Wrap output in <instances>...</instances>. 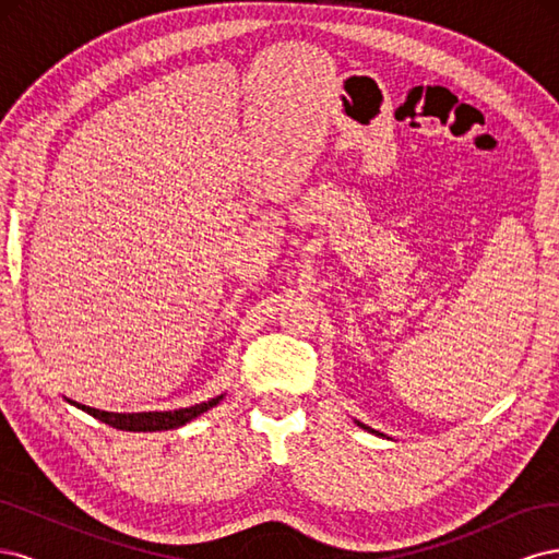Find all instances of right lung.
Segmentation results:
<instances>
[{
    "instance_id": "add662e5",
    "label": "right lung",
    "mask_w": 559,
    "mask_h": 559,
    "mask_svg": "<svg viewBox=\"0 0 559 559\" xmlns=\"http://www.w3.org/2000/svg\"><path fill=\"white\" fill-rule=\"evenodd\" d=\"M224 396H216L207 403H198L191 405V408H181V411H167V413H105L97 408H88V405H81L76 401H72L76 408L86 411L88 415H93L95 419L105 421V425L114 427V429H123V431H165V429H177L183 427L186 421H191L193 417H198L200 413H205L214 405L222 401Z\"/></svg>"
}]
</instances>
